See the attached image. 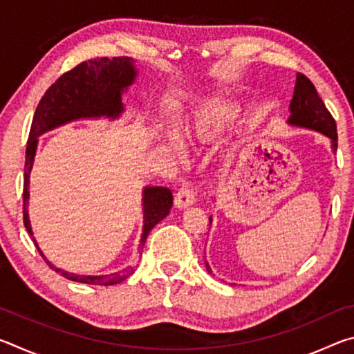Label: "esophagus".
<instances>
[{"label": "esophagus", "mask_w": 354, "mask_h": 354, "mask_svg": "<svg viewBox=\"0 0 354 354\" xmlns=\"http://www.w3.org/2000/svg\"><path fill=\"white\" fill-rule=\"evenodd\" d=\"M196 200V192L190 187V185H183L181 189L176 192L175 205L181 209L192 206Z\"/></svg>", "instance_id": "34e87169"}]
</instances>
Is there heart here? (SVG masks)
<instances>
[{"label": "heart", "instance_id": "heart-1", "mask_svg": "<svg viewBox=\"0 0 354 354\" xmlns=\"http://www.w3.org/2000/svg\"><path fill=\"white\" fill-rule=\"evenodd\" d=\"M237 117V111L234 107L227 104H209L203 109L196 111V113L192 118V122L184 131V136L187 139H214V137L220 136L223 131L234 122ZM171 147L178 148V142L175 139H170Z\"/></svg>", "mask_w": 354, "mask_h": 354}]
</instances>
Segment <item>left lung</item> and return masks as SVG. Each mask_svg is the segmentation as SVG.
<instances>
[{"label": "left lung", "mask_w": 354, "mask_h": 354, "mask_svg": "<svg viewBox=\"0 0 354 354\" xmlns=\"http://www.w3.org/2000/svg\"><path fill=\"white\" fill-rule=\"evenodd\" d=\"M289 109L290 117L287 120V123L292 124V127L308 128L325 134L331 139L333 151L337 149V127H335V120L326 109L319 93H317L314 84L301 73L297 75L295 91H293V98L290 101ZM209 221H212L211 217H209ZM206 270L212 273L207 262Z\"/></svg>", "instance_id": "1"}]
</instances>
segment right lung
<instances>
[{
    "label": "right lung",
    "mask_w": 354,
    "mask_h": 354,
    "mask_svg": "<svg viewBox=\"0 0 354 354\" xmlns=\"http://www.w3.org/2000/svg\"><path fill=\"white\" fill-rule=\"evenodd\" d=\"M136 62L131 57H97L77 64L67 73L48 88L39 101L35 109L31 131L26 147L25 160V185H23V223L26 231L32 236L31 223L28 214L29 198V175H31L37 137L53 128L64 123L73 122L77 118H98L111 117L117 118L123 112L122 93L134 82L137 70ZM143 232L140 239V248L143 250L149 231L169 215L173 195L167 187H145L143 189ZM40 256L50 266L51 270L61 273L64 278L76 283L93 286H113L129 278L136 267H128L118 273L101 274V277H84L57 268L46 259L32 237Z\"/></svg>",
    "instance_id": "obj_1"
}]
</instances>
